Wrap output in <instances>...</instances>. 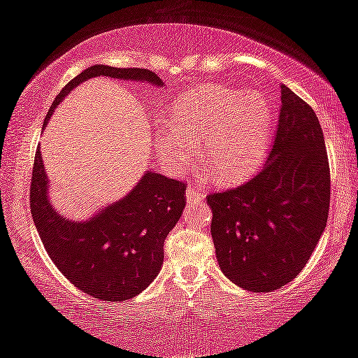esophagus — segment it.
I'll return each instance as SVG.
<instances>
[{
  "label": "esophagus",
  "instance_id": "1",
  "mask_svg": "<svg viewBox=\"0 0 358 358\" xmlns=\"http://www.w3.org/2000/svg\"><path fill=\"white\" fill-rule=\"evenodd\" d=\"M203 197H206V192L200 190L199 187L190 185L187 188V200H188V202H194V200H202Z\"/></svg>",
  "mask_w": 358,
  "mask_h": 358
}]
</instances>
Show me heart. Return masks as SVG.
I'll return each mask as SVG.
<instances>
[{
  "label": "heart",
  "instance_id": "obj_1",
  "mask_svg": "<svg viewBox=\"0 0 358 358\" xmlns=\"http://www.w3.org/2000/svg\"><path fill=\"white\" fill-rule=\"evenodd\" d=\"M272 122V103L263 93L202 86L173 103L171 125L158 132L156 151L166 170L178 175L200 144L214 180L238 183L265 158Z\"/></svg>",
  "mask_w": 358,
  "mask_h": 358
}]
</instances>
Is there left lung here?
<instances>
[{"instance_id": "obj_1", "label": "left lung", "mask_w": 358, "mask_h": 358, "mask_svg": "<svg viewBox=\"0 0 358 358\" xmlns=\"http://www.w3.org/2000/svg\"><path fill=\"white\" fill-rule=\"evenodd\" d=\"M329 164L314 110L287 86L272 151L250 182L207 197L219 266L238 287L272 292L301 273L329 210Z\"/></svg>"}]
</instances>
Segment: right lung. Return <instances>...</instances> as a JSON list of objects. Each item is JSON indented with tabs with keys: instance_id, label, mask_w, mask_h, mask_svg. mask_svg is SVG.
I'll use <instances>...</instances> for the list:
<instances>
[{
	"instance_id": "add662e5",
	"label": "right lung",
	"mask_w": 358,
	"mask_h": 358,
	"mask_svg": "<svg viewBox=\"0 0 358 358\" xmlns=\"http://www.w3.org/2000/svg\"><path fill=\"white\" fill-rule=\"evenodd\" d=\"M95 76L163 85L149 69L92 66L62 88L47 113L44 127L62 98ZM185 188L183 182L146 171L124 199L101 207L88 221H71L50 203L49 178L37 149L30 210L44 248L62 275L95 299L119 302L143 292L159 273L164 239L185 207Z\"/></svg>"
}]
</instances>
